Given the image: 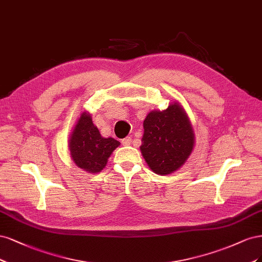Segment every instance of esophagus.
<instances>
[{
	"instance_id": "obj_1",
	"label": "esophagus",
	"mask_w": 262,
	"mask_h": 262,
	"mask_svg": "<svg viewBox=\"0 0 262 262\" xmlns=\"http://www.w3.org/2000/svg\"><path fill=\"white\" fill-rule=\"evenodd\" d=\"M122 143L124 146H129L132 143V138L130 137H125L124 139H122Z\"/></svg>"
}]
</instances>
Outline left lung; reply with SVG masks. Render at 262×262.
<instances>
[{
  "mask_svg": "<svg viewBox=\"0 0 262 262\" xmlns=\"http://www.w3.org/2000/svg\"><path fill=\"white\" fill-rule=\"evenodd\" d=\"M143 136L140 146L146 162L157 174L167 175L179 170L193 147V133L177 104L164 111L150 112L143 121Z\"/></svg>",
  "mask_w": 262,
  "mask_h": 262,
  "instance_id": "8db88e82",
  "label": "left lung"
}]
</instances>
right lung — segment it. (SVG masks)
Masks as SVG:
<instances>
[{"mask_svg": "<svg viewBox=\"0 0 262 262\" xmlns=\"http://www.w3.org/2000/svg\"><path fill=\"white\" fill-rule=\"evenodd\" d=\"M120 146L113 138H103L91 121V116L82 113L76 124L70 139L73 161L90 173L102 171L107 159Z\"/></svg>", "mask_w": 262, "mask_h": 262, "instance_id": "1", "label": "right lung"}]
</instances>
